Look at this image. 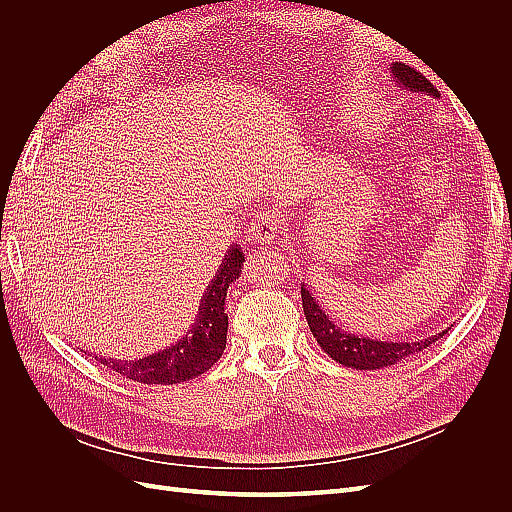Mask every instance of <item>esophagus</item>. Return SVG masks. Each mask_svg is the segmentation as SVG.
<instances>
[{
	"label": "esophagus",
	"instance_id": "1",
	"mask_svg": "<svg viewBox=\"0 0 512 512\" xmlns=\"http://www.w3.org/2000/svg\"><path fill=\"white\" fill-rule=\"evenodd\" d=\"M282 230V218L271 211L256 213L250 222V239L258 243H273Z\"/></svg>",
	"mask_w": 512,
	"mask_h": 512
}]
</instances>
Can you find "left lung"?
Masks as SVG:
<instances>
[{
    "instance_id": "left-lung-1",
    "label": "left lung",
    "mask_w": 512,
    "mask_h": 512,
    "mask_svg": "<svg viewBox=\"0 0 512 512\" xmlns=\"http://www.w3.org/2000/svg\"><path fill=\"white\" fill-rule=\"evenodd\" d=\"M393 76L395 83L406 87L412 94H427L438 98V89L433 87L421 72L401 64V61H395L393 64ZM301 301L309 331L314 333L320 348L327 352L333 361L352 369H380L401 363L408 359V356L418 354L433 342H438L444 333H448L442 331L431 337L418 339V342H378V339L359 337L339 329L337 324H333L329 314L322 312V307L316 303L314 294L305 286H301Z\"/></svg>"
}]
</instances>
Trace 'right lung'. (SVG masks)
<instances>
[{"label": "right lung", "mask_w": 512, "mask_h": 512, "mask_svg": "<svg viewBox=\"0 0 512 512\" xmlns=\"http://www.w3.org/2000/svg\"><path fill=\"white\" fill-rule=\"evenodd\" d=\"M243 265V250L232 245L224 256L220 271L215 273L198 305V316L188 335L181 337L175 346L149 354L138 361H113L96 356V361L111 367L123 378L141 384H179L205 374L226 348L228 316L224 312L226 290L239 280Z\"/></svg>", "instance_id": "add662e5"}]
</instances>
